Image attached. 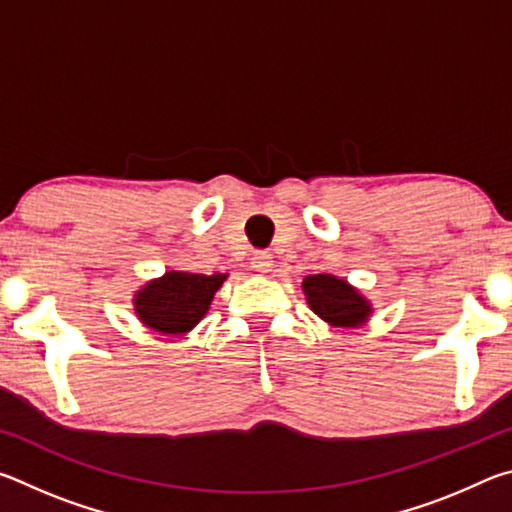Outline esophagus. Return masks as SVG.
<instances>
[{
  "label": "esophagus",
  "mask_w": 512,
  "mask_h": 512,
  "mask_svg": "<svg viewBox=\"0 0 512 512\" xmlns=\"http://www.w3.org/2000/svg\"><path fill=\"white\" fill-rule=\"evenodd\" d=\"M250 266H253L257 273H268L273 268V257L264 253V250H257L253 259H250Z\"/></svg>",
  "instance_id": "1"
}]
</instances>
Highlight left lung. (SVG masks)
Segmentation results:
<instances>
[{
    "mask_svg": "<svg viewBox=\"0 0 512 512\" xmlns=\"http://www.w3.org/2000/svg\"><path fill=\"white\" fill-rule=\"evenodd\" d=\"M307 305L314 314L332 327H361L372 316V302L343 277L320 273L302 282Z\"/></svg>",
    "mask_w": 512,
    "mask_h": 512,
    "instance_id": "left-lung-1",
    "label": "left lung"
}]
</instances>
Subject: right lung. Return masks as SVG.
Here are the masks:
<instances>
[{
  "label": "right lung",
  "instance_id": "right-lung-1",
  "mask_svg": "<svg viewBox=\"0 0 512 512\" xmlns=\"http://www.w3.org/2000/svg\"><path fill=\"white\" fill-rule=\"evenodd\" d=\"M228 280V273L167 271L153 277L133 296L135 316L144 327L167 336H185L201 323L214 300V293Z\"/></svg>",
  "mask_w": 512,
  "mask_h": 512
}]
</instances>
